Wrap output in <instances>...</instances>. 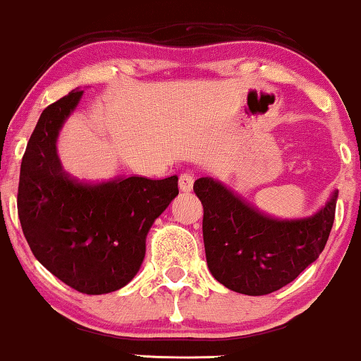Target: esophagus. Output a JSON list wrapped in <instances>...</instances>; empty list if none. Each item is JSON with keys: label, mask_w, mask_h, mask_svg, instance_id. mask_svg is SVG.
<instances>
[{"label": "esophagus", "mask_w": 361, "mask_h": 361, "mask_svg": "<svg viewBox=\"0 0 361 361\" xmlns=\"http://www.w3.org/2000/svg\"><path fill=\"white\" fill-rule=\"evenodd\" d=\"M179 189L184 194H189L194 189V176L192 174H180L179 177Z\"/></svg>", "instance_id": "34e87169"}]
</instances>
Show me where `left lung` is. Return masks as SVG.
<instances>
[{"mask_svg":"<svg viewBox=\"0 0 361 361\" xmlns=\"http://www.w3.org/2000/svg\"><path fill=\"white\" fill-rule=\"evenodd\" d=\"M194 190L204 205V245L214 278L235 293L264 295L293 283L327 243L338 190L304 219H274L214 177Z\"/></svg>","mask_w":361,"mask_h":361,"instance_id":"left-lung-1","label":"left lung"}]
</instances>
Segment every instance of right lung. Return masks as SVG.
Returning a JSON list of instances; mask_svg holds the SVG:
<instances>
[{"instance_id":"1","label":"right lung","mask_w":361,"mask_h":361,"mask_svg":"<svg viewBox=\"0 0 361 361\" xmlns=\"http://www.w3.org/2000/svg\"><path fill=\"white\" fill-rule=\"evenodd\" d=\"M77 88L42 111L24 152L19 220L44 268L83 294H106L130 283L146 255L152 224L176 195L177 177L78 180L62 169L57 137L75 110Z\"/></svg>"}]
</instances>
